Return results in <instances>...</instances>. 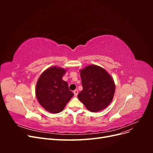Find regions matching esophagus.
<instances>
[{
  "instance_id": "esophagus-1",
  "label": "esophagus",
  "mask_w": 153,
  "mask_h": 153,
  "mask_svg": "<svg viewBox=\"0 0 153 153\" xmlns=\"http://www.w3.org/2000/svg\"><path fill=\"white\" fill-rule=\"evenodd\" d=\"M73 93H74V96H77V95L78 94V90H75L73 91Z\"/></svg>"
}]
</instances>
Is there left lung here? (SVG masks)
<instances>
[{
	"label": "left lung",
	"mask_w": 153,
	"mask_h": 153,
	"mask_svg": "<svg viewBox=\"0 0 153 153\" xmlns=\"http://www.w3.org/2000/svg\"><path fill=\"white\" fill-rule=\"evenodd\" d=\"M83 90L78 95L87 109L96 112L106 108L113 100L115 85L105 69L92 64L80 70Z\"/></svg>",
	"instance_id": "obj_1"
}]
</instances>
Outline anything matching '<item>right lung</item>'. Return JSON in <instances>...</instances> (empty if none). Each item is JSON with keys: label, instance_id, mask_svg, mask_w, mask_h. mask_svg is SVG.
<instances>
[{"label": "right lung", "instance_id": "add662e5", "mask_svg": "<svg viewBox=\"0 0 153 153\" xmlns=\"http://www.w3.org/2000/svg\"><path fill=\"white\" fill-rule=\"evenodd\" d=\"M66 69L52 66L44 71L36 86V96L39 104L48 112H62L74 94L69 90L68 83L62 80Z\"/></svg>", "mask_w": 153, "mask_h": 153}]
</instances>
